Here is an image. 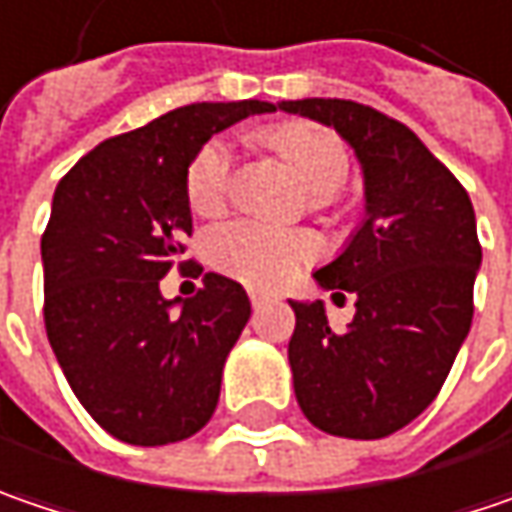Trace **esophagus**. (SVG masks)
<instances>
[{
  "label": "esophagus",
  "instance_id": "esophagus-1",
  "mask_svg": "<svg viewBox=\"0 0 512 512\" xmlns=\"http://www.w3.org/2000/svg\"><path fill=\"white\" fill-rule=\"evenodd\" d=\"M249 298H252V307H263V304L269 301V295H266V292H257V289L249 292Z\"/></svg>",
  "mask_w": 512,
  "mask_h": 512
}]
</instances>
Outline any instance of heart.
<instances>
[{"label": "heart", "instance_id": "obj_1", "mask_svg": "<svg viewBox=\"0 0 512 512\" xmlns=\"http://www.w3.org/2000/svg\"><path fill=\"white\" fill-rule=\"evenodd\" d=\"M263 141L292 167L301 182L327 202L345 182L347 150L342 138L310 121H286L263 133ZM188 202L196 214H223L231 194V153L223 141H208L188 167ZM318 243L307 231L263 226V223H228L208 237V255L217 269L252 286H278L310 257Z\"/></svg>", "mask_w": 512, "mask_h": 512}]
</instances>
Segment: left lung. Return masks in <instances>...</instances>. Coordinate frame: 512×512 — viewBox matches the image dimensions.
I'll return each mask as SVG.
<instances>
[{
  "mask_svg": "<svg viewBox=\"0 0 512 512\" xmlns=\"http://www.w3.org/2000/svg\"><path fill=\"white\" fill-rule=\"evenodd\" d=\"M278 109L336 130L365 185V220L313 272L321 289L356 295L353 321L333 333L324 301H289L295 400L327 435L379 440L429 408L464 345L481 269L475 211L406 124L339 98Z\"/></svg>",
  "mask_w": 512,
  "mask_h": 512,
  "instance_id": "8db88e82",
  "label": "left lung"
}]
</instances>
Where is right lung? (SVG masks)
Returning a JSON list of instances; mask_svg holds the SVG:
<instances>
[{
	"label": "right lung",
	"instance_id": "add662e5",
	"mask_svg": "<svg viewBox=\"0 0 512 512\" xmlns=\"http://www.w3.org/2000/svg\"><path fill=\"white\" fill-rule=\"evenodd\" d=\"M263 112L275 106H179L89 150L54 191L40 243L48 342L80 406L124 443L185 440L217 408L249 295L217 272L188 301L165 298L159 284L194 228L185 191L194 156Z\"/></svg>",
	"mask_w": 512,
	"mask_h": 512
}]
</instances>
